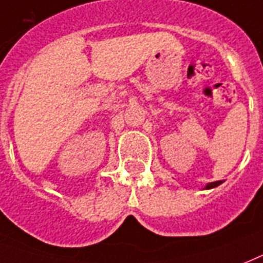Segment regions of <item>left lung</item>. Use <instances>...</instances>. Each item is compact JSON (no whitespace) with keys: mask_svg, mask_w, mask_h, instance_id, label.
<instances>
[{"mask_svg":"<svg viewBox=\"0 0 263 263\" xmlns=\"http://www.w3.org/2000/svg\"><path fill=\"white\" fill-rule=\"evenodd\" d=\"M220 183H222V180H216V182H211V183H207L204 189H214V187H216V186H219Z\"/></svg>","mask_w":263,"mask_h":263,"instance_id":"obj_1","label":"left lung"}]
</instances>
